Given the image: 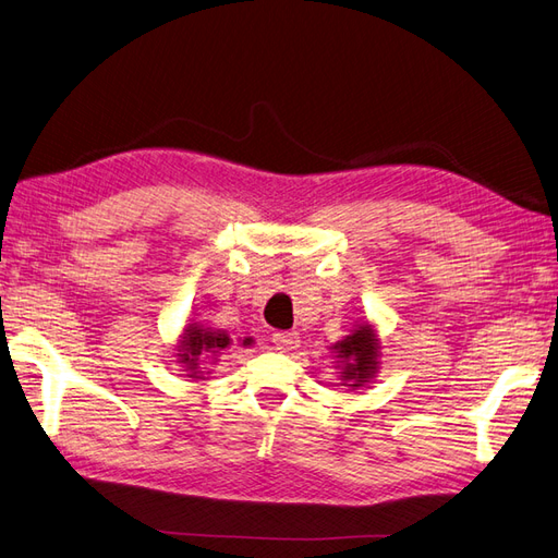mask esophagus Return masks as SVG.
Instances as JSON below:
<instances>
[{
    "label": "esophagus",
    "instance_id": "1",
    "mask_svg": "<svg viewBox=\"0 0 558 558\" xmlns=\"http://www.w3.org/2000/svg\"><path fill=\"white\" fill-rule=\"evenodd\" d=\"M272 342H275V347H277L279 351H293V349H298V344H300V337H298V332H293V330H281V332H275V335H272Z\"/></svg>",
    "mask_w": 558,
    "mask_h": 558
}]
</instances>
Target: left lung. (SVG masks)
I'll return each mask as SVG.
<instances>
[{
  "label": "left lung",
  "instance_id": "1",
  "mask_svg": "<svg viewBox=\"0 0 558 558\" xmlns=\"http://www.w3.org/2000/svg\"><path fill=\"white\" fill-rule=\"evenodd\" d=\"M332 349H337V356L347 361L344 367V377L353 379L356 384L351 386H361L363 381H367L369 377L375 375V365H377V340L373 330L367 326L359 328L353 335H349L347 340L337 342ZM342 361V363H344Z\"/></svg>",
  "mask_w": 558,
  "mask_h": 558
}]
</instances>
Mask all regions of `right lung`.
<instances>
[{
    "instance_id": "right-lung-1",
    "label": "right lung",
    "mask_w": 558,
    "mask_h": 558,
    "mask_svg": "<svg viewBox=\"0 0 558 558\" xmlns=\"http://www.w3.org/2000/svg\"><path fill=\"white\" fill-rule=\"evenodd\" d=\"M230 344L226 332H211V330H202L197 326H189L183 332V342H181V363L195 373L197 365L202 361H207L209 356H216L218 351L226 349Z\"/></svg>"
}]
</instances>
